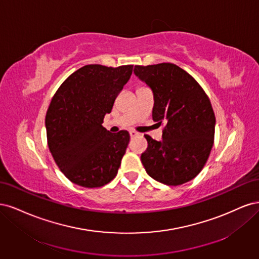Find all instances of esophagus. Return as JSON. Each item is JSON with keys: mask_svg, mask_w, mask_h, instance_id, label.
I'll list each match as a JSON object with an SVG mask.
<instances>
[{"mask_svg": "<svg viewBox=\"0 0 259 259\" xmlns=\"http://www.w3.org/2000/svg\"><path fill=\"white\" fill-rule=\"evenodd\" d=\"M130 135H131V137H136V136L139 135V134H138V133H137L136 131H133V130H132V131H130Z\"/></svg>", "mask_w": 259, "mask_h": 259, "instance_id": "1", "label": "esophagus"}]
</instances>
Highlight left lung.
I'll return each mask as SVG.
<instances>
[{
	"label": "left lung",
	"instance_id": "8db88e82",
	"mask_svg": "<svg viewBox=\"0 0 259 259\" xmlns=\"http://www.w3.org/2000/svg\"><path fill=\"white\" fill-rule=\"evenodd\" d=\"M134 73L152 90V119L164 124L161 142L145 135L142 153L149 176L167 186L183 185L197 176L208 159L215 135L209 98L193 77L169 62L135 66Z\"/></svg>",
	"mask_w": 259,
	"mask_h": 259
}]
</instances>
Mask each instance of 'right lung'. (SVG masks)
<instances>
[{"mask_svg":"<svg viewBox=\"0 0 259 259\" xmlns=\"http://www.w3.org/2000/svg\"><path fill=\"white\" fill-rule=\"evenodd\" d=\"M132 72L133 65L84 66L53 96L45 117L48 145L57 166L73 184L97 188L116 176L130 134H112L103 123Z\"/></svg>","mask_w":259,"mask_h":259,"instance_id":"obj_1","label":"right lung"}]
</instances>
